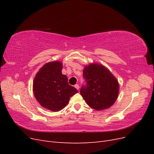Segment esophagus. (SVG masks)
Segmentation results:
<instances>
[{"instance_id":"obj_1","label":"esophagus","mask_w":154,"mask_h":154,"mask_svg":"<svg viewBox=\"0 0 154 154\" xmlns=\"http://www.w3.org/2000/svg\"><path fill=\"white\" fill-rule=\"evenodd\" d=\"M74 87H75L76 89H78V90H79V88H80V87H79L78 84H76L75 85H74Z\"/></svg>"}]
</instances>
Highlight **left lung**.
Segmentation results:
<instances>
[{"label": "left lung", "instance_id": "1", "mask_svg": "<svg viewBox=\"0 0 154 154\" xmlns=\"http://www.w3.org/2000/svg\"><path fill=\"white\" fill-rule=\"evenodd\" d=\"M83 75L87 82L80 94L87 105L96 110L110 108L119 94V83L109 70L100 63L85 66Z\"/></svg>", "mask_w": 154, "mask_h": 154}]
</instances>
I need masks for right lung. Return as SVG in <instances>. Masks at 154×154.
Returning a JSON list of instances; mask_svg holds the SVG:
<instances>
[{"label": "right lung", "mask_w": 154, "mask_h": 154, "mask_svg": "<svg viewBox=\"0 0 154 154\" xmlns=\"http://www.w3.org/2000/svg\"><path fill=\"white\" fill-rule=\"evenodd\" d=\"M61 62H48L36 73L32 84L36 100L44 108L58 112L66 106L70 97L78 92L69 85L67 77L62 74Z\"/></svg>", "instance_id": "add662e5"}]
</instances>
